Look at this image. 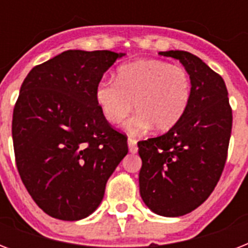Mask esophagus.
I'll return each instance as SVG.
<instances>
[{"label":"esophagus","instance_id":"1","mask_svg":"<svg viewBox=\"0 0 248 248\" xmlns=\"http://www.w3.org/2000/svg\"><path fill=\"white\" fill-rule=\"evenodd\" d=\"M127 144H128V151H130V153H136V152H138V145H136V140L135 139H132V138H128Z\"/></svg>","mask_w":248,"mask_h":248}]
</instances>
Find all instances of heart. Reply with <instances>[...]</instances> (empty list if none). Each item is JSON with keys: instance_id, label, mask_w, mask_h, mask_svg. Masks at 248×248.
I'll list each match as a JSON object with an SVG mask.
<instances>
[{"instance_id": "obj_1", "label": "heart", "mask_w": 248, "mask_h": 248, "mask_svg": "<svg viewBox=\"0 0 248 248\" xmlns=\"http://www.w3.org/2000/svg\"><path fill=\"white\" fill-rule=\"evenodd\" d=\"M190 96L192 79L186 69L155 59L124 64L117 81L101 79L95 87V101L109 124H121L135 105L138 113L126 124L132 135L153 126L158 131L171 130L186 112Z\"/></svg>"}]
</instances>
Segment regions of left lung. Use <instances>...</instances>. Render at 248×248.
Here are the masks:
<instances>
[{"label": "left lung", "mask_w": 248, "mask_h": 248, "mask_svg": "<svg viewBox=\"0 0 248 248\" xmlns=\"http://www.w3.org/2000/svg\"><path fill=\"white\" fill-rule=\"evenodd\" d=\"M159 55L184 65L192 96L176 126L138 143L143 162L139 186L151 211L176 217L196 210L215 189L227 161L233 116L224 79L198 56L180 50Z\"/></svg>", "instance_id": "1"}]
</instances>
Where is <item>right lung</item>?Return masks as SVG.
Here are the masks:
<instances>
[{
	"label": "right lung",
	"instance_id": "right-lung-1",
	"mask_svg": "<svg viewBox=\"0 0 248 248\" xmlns=\"http://www.w3.org/2000/svg\"><path fill=\"white\" fill-rule=\"evenodd\" d=\"M124 55L68 50L33 68L21 85L13 114L17 171L37 206L55 219L91 215L127 155V138L95 101L103 75Z\"/></svg>",
	"mask_w": 248,
	"mask_h": 248
}]
</instances>
